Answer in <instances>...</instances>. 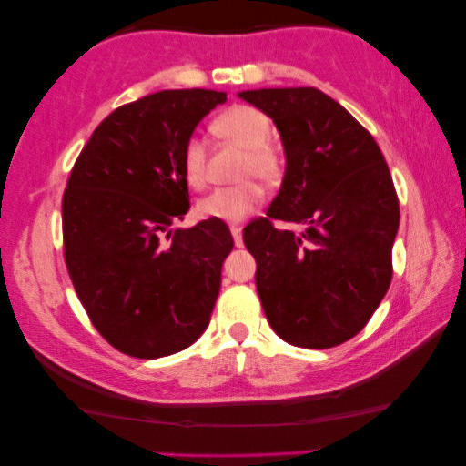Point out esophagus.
<instances>
[{
    "label": "esophagus",
    "mask_w": 466,
    "mask_h": 466,
    "mask_svg": "<svg viewBox=\"0 0 466 466\" xmlns=\"http://www.w3.org/2000/svg\"><path fill=\"white\" fill-rule=\"evenodd\" d=\"M231 235H233L235 246L241 248V244H244V238H241V227L239 225H231Z\"/></svg>",
    "instance_id": "esophagus-1"
}]
</instances>
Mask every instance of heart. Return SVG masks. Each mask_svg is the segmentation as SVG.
<instances>
[{
	"label": "heart",
	"mask_w": 466,
	"mask_h": 466,
	"mask_svg": "<svg viewBox=\"0 0 466 466\" xmlns=\"http://www.w3.org/2000/svg\"><path fill=\"white\" fill-rule=\"evenodd\" d=\"M216 137L246 150L241 161V177H258L260 182L273 184L282 176V158L269 144L273 125L257 107L233 106L214 120ZM180 169L190 188H203L208 184V150L201 139L190 137L182 146ZM263 199V190L257 182H241L235 187H222L203 197L197 203V212L206 218L225 222L244 220Z\"/></svg>",
	"instance_id": "obj_1"
}]
</instances>
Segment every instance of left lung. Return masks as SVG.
Instances as JSON below:
<instances>
[{
  "mask_svg": "<svg viewBox=\"0 0 466 466\" xmlns=\"http://www.w3.org/2000/svg\"><path fill=\"white\" fill-rule=\"evenodd\" d=\"M273 120L286 171L267 218L244 228L271 329L309 350L360 333L392 279L399 199L380 146L346 107L314 86L241 91ZM295 221L301 234L276 229Z\"/></svg>",
  "mask_w": 466,
  "mask_h": 466,
  "instance_id": "8db88e82",
  "label": "left lung"
}]
</instances>
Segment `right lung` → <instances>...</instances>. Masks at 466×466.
Here are the masks:
<instances>
[{
    "mask_svg": "<svg viewBox=\"0 0 466 466\" xmlns=\"http://www.w3.org/2000/svg\"><path fill=\"white\" fill-rule=\"evenodd\" d=\"M227 93L158 91L93 131L63 195V254L101 337L136 359L180 352L208 329L233 250L218 218L171 228L188 212L180 152Z\"/></svg>",
    "mask_w": 466,
    "mask_h": 466,
    "instance_id": "1",
    "label": "right lung"
}]
</instances>
